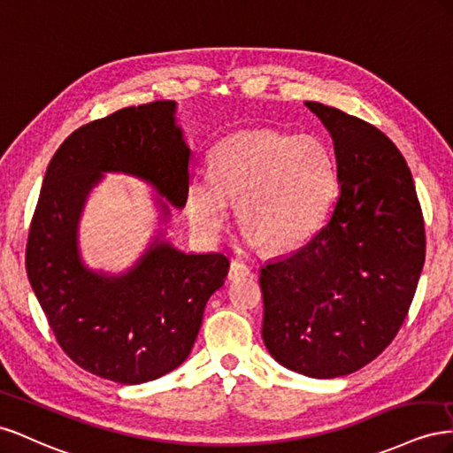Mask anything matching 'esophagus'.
I'll return each instance as SVG.
<instances>
[{
	"label": "esophagus",
	"instance_id": "obj_1",
	"mask_svg": "<svg viewBox=\"0 0 453 453\" xmlns=\"http://www.w3.org/2000/svg\"><path fill=\"white\" fill-rule=\"evenodd\" d=\"M252 275V269L241 262V260H231L229 271H227V277L229 280H237V279H244V277H250Z\"/></svg>",
	"mask_w": 453,
	"mask_h": 453
}]
</instances>
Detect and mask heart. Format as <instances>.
Instances as JSON below:
<instances>
[{"label": "heart", "instance_id": "b5f03b06", "mask_svg": "<svg viewBox=\"0 0 453 453\" xmlns=\"http://www.w3.org/2000/svg\"><path fill=\"white\" fill-rule=\"evenodd\" d=\"M338 193L330 148L311 134L249 131L222 140L212 169L191 176L186 211L191 227L212 241L237 201V218L265 249L284 250L311 237Z\"/></svg>", "mask_w": 453, "mask_h": 453}]
</instances>
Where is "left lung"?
<instances>
[{"mask_svg": "<svg viewBox=\"0 0 453 453\" xmlns=\"http://www.w3.org/2000/svg\"><path fill=\"white\" fill-rule=\"evenodd\" d=\"M305 106L334 140L340 197L315 239L262 267V338L284 368L330 380L366 366L403 326L425 262V226L393 142L342 110Z\"/></svg>", "mask_w": 453, "mask_h": 453, "instance_id": "left-lung-1", "label": "left lung"}]
</instances>
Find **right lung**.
<instances>
[{
    "label": "right lung",
    "mask_w": 453,
    "mask_h": 453,
    "mask_svg": "<svg viewBox=\"0 0 453 453\" xmlns=\"http://www.w3.org/2000/svg\"><path fill=\"white\" fill-rule=\"evenodd\" d=\"M176 102L123 108L73 131L50 159L32 218L26 271L49 326L77 366L104 380L138 385L184 363L211 296L229 260L193 254L165 239L171 209H184L191 150L176 123ZM104 173L142 179L164 227L121 274L88 268L79 222Z\"/></svg>",
    "instance_id": "1"
}]
</instances>
